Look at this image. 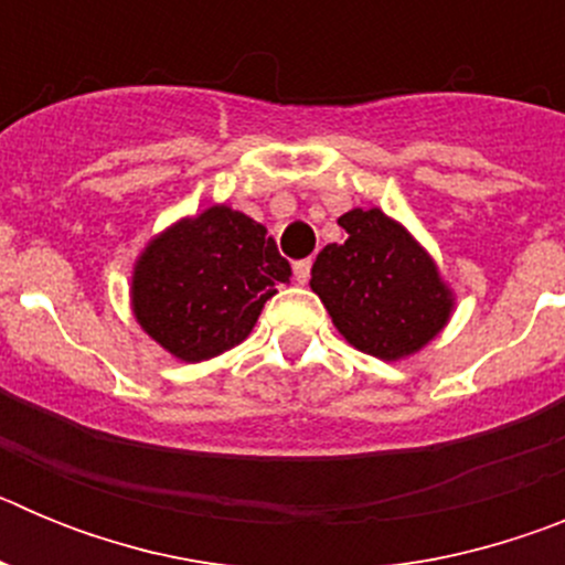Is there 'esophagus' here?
Instances as JSON below:
<instances>
[{"label":"esophagus","instance_id":"obj_1","mask_svg":"<svg viewBox=\"0 0 565 565\" xmlns=\"http://www.w3.org/2000/svg\"><path fill=\"white\" fill-rule=\"evenodd\" d=\"M294 277H297L299 286H306L308 279H311V259H297L294 263Z\"/></svg>","mask_w":565,"mask_h":565}]
</instances>
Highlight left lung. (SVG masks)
<instances>
[{
	"mask_svg": "<svg viewBox=\"0 0 565 565\" xmlns=\"http://www.w3.org/2000/svg\"><path fill=\"white\" fill-rule=\"evenodd\" d=\"M344 243L317 254L311 288L359 351L402 359L422 351L450 319L452 294L430 254L382 209L339 217Z\"/></svg>",
	"mask_w": 565,
	"mask_h": 565,
	"instance_id": "8db88e82",
	"label": "left lung"
}]
</instances>
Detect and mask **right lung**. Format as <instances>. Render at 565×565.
<instances>
[{
  "label": "right lung",
  "mask_w": 565,
  "mask_h": 565,
  "mask_svg": "<svg viewBox=\"0 0 565 565\" xmlns=\"http://www.w3.org/2000/svg\"><path fill=\"white\" fill-rule=\"evenodd\" d=\"M288 277L263 223L212 206L149 243L132 274V311L172 356L203 362L243 342Z\"/></svg>",
  "instance_id": "add662e5"
}]
</instances>
